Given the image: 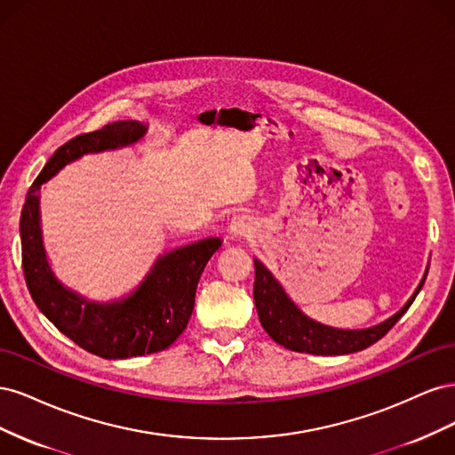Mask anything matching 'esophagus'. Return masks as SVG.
<instances>
[{
  "label": "esophagus",
  "instance_id": "34e87169",
  "mask_svg": "<svg viewBox=\"0 0 455 455\" xmlns=\"http://www.w3.org/2000/svg\"><path fill=\"white\" fill-rule=\"evenodd\" d=\"M229 229L235 237H244L249 235L251 229H252V218L246 216V214H237L231 218V224H229Z\"/></svg>",
  "mask_w": 455,
  "mask_h": 455
}]
</instances>
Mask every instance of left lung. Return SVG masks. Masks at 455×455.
Returning a JSON list of instances; mask_svg holds the SVG:
<instances>
[{
  "label": "left lung",
  "instance_id": "left-lung-1",
  "mask_svg": "<svg viewBox=\"0 0 455 455\" xmlns=\"http://www.w3.org/2000/svg\"><path fill=\"white\" fill-rule=\"evenodd\" d=\"M425 277L427 271L404 307L387 321L363 330H341L316 323L301 313L267 267L254 259V304L261 326L279 346L311 355H347L370 347L387 334L419 294Z\"/></svg>",
  "mask_w": 455,
  "mask_h": 455
}]
</instances>
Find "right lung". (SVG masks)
Here are the masks:
<instances>
[{
	"mask_svg": "<svg viewBox=\"0 0 455 455\" xmlns=\"http://www.w3.org/2000/svg\"><path fill=\"white\" fill-rule=\"evenodd\" d=\"M146 131L139 121H116L68 140L34 180L20 214L22 269L32 299L64 336L102 359H129L171 347L188 326L206 261L222 244L209 237L159 256L132 294L109 304L89 301L54 277L41 239V186L81 156L131 146Z\"/></svg>",
	"mask_w": 455,
	"mask_h": 455,
	"instance_id": "obj_1",
	"label": "right lung"
}]
</instances>
